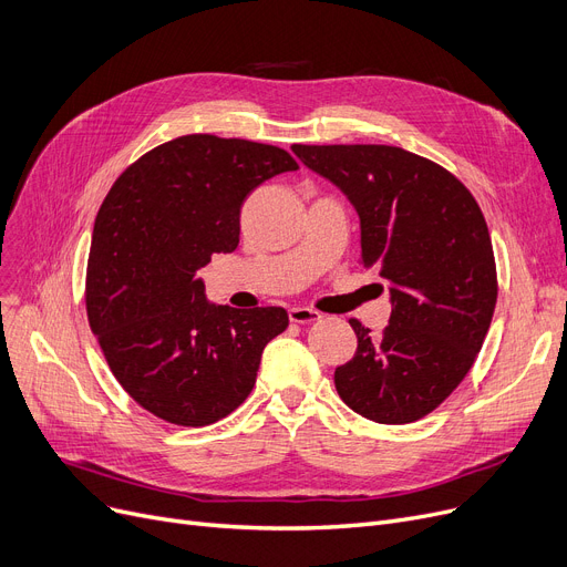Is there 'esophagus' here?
<instances>
[{
  "mask_svg": "<svg viewBox=\"0 0 567 567\" xmlns=\"http://www.w3.org/2000/svg\"><path fill=\"white\" fill-rule=\"evenodd\" d=\"M288 318H290V322H300V326H307V322L320 320V313L309 307H290Z\"/></svg>",
  "mask_w": 567,
  "mask_h": 567,
  "instance_id": "esophagus-1",
  "label": "esophagus"
}]
</instances>
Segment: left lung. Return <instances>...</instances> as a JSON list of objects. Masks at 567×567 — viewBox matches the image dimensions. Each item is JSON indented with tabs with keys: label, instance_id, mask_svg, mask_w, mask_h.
Masks as SVG:
<instances>
[{
	"label": "left lung",
	"instance_id": "obj_1",
	"mask_svg": "<svg viewBox=\"0 0 567 567\" xmlns=\"http://www.w3.org/2000/svg\"><path fill=\"white\" fill-rule=\"evenodd\" d=\"M302 164L334 182L360 214V265L392 288L390 326L337 367L348 409L381 424H409L460 388L489 332L496 260L473 194L436 161L392 145H292Z\"/></svg>",
	"mask_w": 567,
	"mask_h": 567
}]
</instances>
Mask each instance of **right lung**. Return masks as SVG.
Instances as JSON below:
<instances>
[{
    "label": "right lung",
    "mask_w": 567,
    "mask_h": 567,
    "mask_svg": "<svg viewBox=\"0 0 567 567\" xmlns=\"http://www.w3.org/2000/svg\"><path fill=\"white\" fill-rule=\"evenodd\" d=\"M298 168L281 147L192 133L133 161L101 203L87 320L117 383L158 420L207 426L251 394L262 348L288 313L212 307L196 272L237 249L254 188Z\"/></svg>",
    "instance_id": "obj_1"
}]
</instances>
